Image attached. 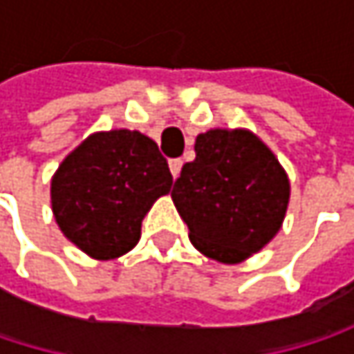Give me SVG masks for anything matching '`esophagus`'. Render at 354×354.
Returning a JSON list of instances; mask_svg holds the SVG:
<instances>
[{"label":"esophagus","instance_id":"1","mask_svg":"<svg viewBox=\"0 0 354 354\" xmlns=\"http://www.w3.org/2000/svg\"><path fill=\"white\" fill-rule=\"evenodd\" d=\"M180 170H182V160L180 158L178 160H170V172H172V176H180Z\"/></svg>","mask_w":354,"mask_h":354}]
</instances>
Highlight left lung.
Returning a JSON list of instances; mask_svg holds the SVG:
<instances>
[{
  "mask_svg": "<svg viewBox=\"0 0 354 354\" xmlns=\"http://www.w3.org/2000/svg\"><path fill=\"white\" fill-rule=\"evenodd\" d=\"M172 201L201 254L240 264L281 230L291 184L270 147L248 129H209L194 141Z\"/></svg>",
  "mask_w": 354,
  "mask_h": 354,
  "instance_id": "1",
  "label": "left lung"
}]
</instances>
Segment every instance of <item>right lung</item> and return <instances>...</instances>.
Listing matches in <instances>:
<instances>
[{
  "label": "right lung",
  "instance_id": "1",
  "mask_svg": "<svg viewBox=\"0 0 354 354\" xmlns=\"http://www.w3.org/2000/svg\"><path fill=\"white\" fill-rule=\"evenodd\" d=\"M172 188L158 143L139 131L112 129L86 137L50 180V207L63 236L94 260L137 246L141 221Z\"/></svg>",
  "mask_w": 354,
  "mask_h": 354
}]
</instances>
